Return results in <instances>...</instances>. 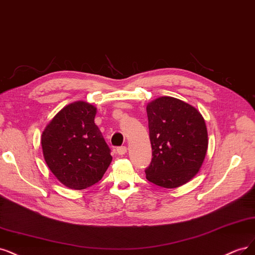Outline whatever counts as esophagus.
<instances>
[{"label":"esophagus","mask_w":255,"mask_h":255,"mask_svg":"<svg viewBox=\"0 0 255 255\" xmlns=\"http://www.w3.org/2000/svg\"><path fill=\"white\" fill-rule=\"evenodd\" d=\"M117 152L120 154V155H123L125 154L127 152V147L126 146H120L117 148Z\"/></svg>","instance_id":"obj_1"}]
</instances>
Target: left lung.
Returning a JSON list of instances; mask_svg holds the SVG:
<instances>
[{"mask_svg":"<svg viewBox=\"0 0 255 255\" xmlns=\"http://www.w3.org/2000/svg\"><path fill=\"white\" fill-rule=\"evenodd\" d=\"M152 159L145 169L149 182L166 188L195 177L208 149L205 122L191 105L163 96L147 105Z\"/></svg>","mask_w":255,"mask_h":255,"instance_id":"8db88e82","label":"left lung"}]
</instances>
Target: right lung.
I'll list each match as a JSON object with an SVG mask.
<instances>
[{"label": "right lung", "mask_w": 255, "mask_h": 255, "mask_svg": "<svg viewBox=\"0 0 255 255\" xmlns=\"http://www.w3.org/2000/svg\"><path fill=\"white\" fill-rule=\"evenodd\" d=\"M96 108L85 102L64 107L44 129L41 144L48 168L73 190L97 183L112 161L95 123Z\"/></svg>", "instance_id": "1"}]
</instances>
